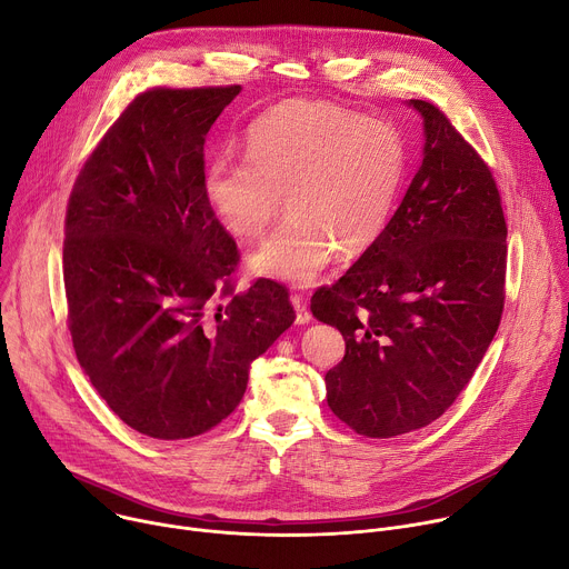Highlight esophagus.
Masks as SVG:
<instances>
[{
	"label": "esophagus",
	"mask_w": 569,
	"mask_h": 569,
	"mask_svg": "<svg viewBox=\"0 0 569 569\" xmlns=\"http://www.w3.org/2000/svg\"><path fill=\"white\" fill-rule=\"evenodd\" d=\"M290 301H292V306H295V322H297V325H308V322H311V311H308L306 301H303L299 295H292Z\"/></svg>",
	"instance_id": "34e87169"
}]
</instances>
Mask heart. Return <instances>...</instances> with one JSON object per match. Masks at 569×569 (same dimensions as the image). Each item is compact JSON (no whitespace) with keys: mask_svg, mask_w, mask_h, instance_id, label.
I'll return each mask as SVG.
<instances>
[{"mask_svg":"<svg viewBox=\"0 0 569 569\" xmlns=\"http://www.w3.org/2000/svg\"><path fill=\"white\" fill-rule=\"evenodd\" d=\"M406 166V142L390 122L292 99L249 127L244 161L206 168L203 197L240 242L261 238L286 199L290 222L247 256V270L306 288L336 251L360 256L381 238Z\"/></svg>","mask_w":569,"mask_h":569,"instance_id":"1","label":"heart"}]
</instances>
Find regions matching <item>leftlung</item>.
Wrapping results in <instances>:
<instances>
[{
	"mask_svg": "<svg viewBox=\"0 0 569 569\" xmlns=\"http://www.w3.org/2000/svg\"><path fill=\"white\" fill-rule=\"evenodd\" d=\"M422 118V166L381 238L311 299L345 356L327 403L356 433L395 438L438 420L470 383L503 311L506 220L479 153L442 111Z\"/></svg>",
	"mask_w": 569,
	"mask_h": 569,
	"instance_id": "obj_1",
	"label": "left lung"
}]
</instances>
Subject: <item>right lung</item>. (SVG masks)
Segmentation results:
<instances>
[{
    "label": "right lung",
    "instance_id": "add662e5",
    "mask_svg": "<svg viewBox=\"0 0 569 569\" xmlns=\"http://www.w3.org/2000/svg\"><path fill=\"white\" fill-rule=\"evenodd\" d=\"M240 90L138 94L70 194L63 279L79 366L149 438H194L229 418L253 360L295 322L283 286L229 288L238 249L203 197L206 133Z\"/></svg>",
    "mask_w": 569,
    "mask_h": 569
}]
</instances>
